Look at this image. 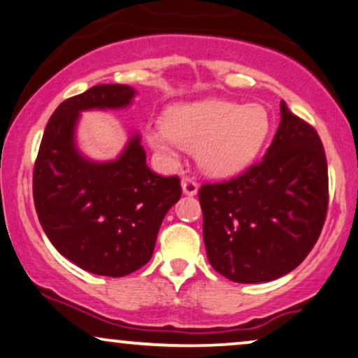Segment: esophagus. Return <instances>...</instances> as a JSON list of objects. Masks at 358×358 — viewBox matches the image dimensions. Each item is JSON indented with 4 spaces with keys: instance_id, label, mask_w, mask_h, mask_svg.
Returning <instances> with one entry per match:
<instances>
[{
    "instance_id": "esophagus-1",
    "label": "esophagus",
    "mask_w": 358,
    "mask_h": 358,
    "mask_svg": "<svg viewBox=\"0 0 358 358\" xmlns=\"http://www.w3.org/2000/svg\"><path fill=\"white\" fill-rule=\"evenodd\" d=\"M181 189H183L186 196H194L198 193V183L191 177H183V180H181Z\"/></svg>"
}]
</instances>
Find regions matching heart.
Returning <instances> with one entry per match:
<instances>
[{
	"instance_id": "heart-1",
	"label": "heart",
	"mask_w": 358,
	"mask_h": 358,
	"mask_svg": "<svg viewBox=\"0 0 358 358\" xmlns=\"http://www.w3.org/2000/svg\"><path fill=\"white\" fill-rule=\"evenodd\" d=\"M271 131V115L261 103L201 100L169 108L164 124L148 131L145 139L169 162L181 149L198 150V164L208 175H238L258 157Z\"/></svg>"
}]
</instances>
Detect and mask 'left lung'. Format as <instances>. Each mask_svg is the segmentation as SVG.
<instances>
[{"mask_svg": "<svg viewBox=\"0 0 358 358\" xmlns=\"http://www.w3.org/2000/svg\"><path fill=\"white\" fill-rule=\"evenodd\" d=\"M213 268L258 284L294 271L313 248L328 213V164L313 127L280 102V123L263 160L236 178L199 189Z\"/></svg>", "mask_w": 358, "mask_h": 358, "instance_id": "8db88e82", "label": "left lung"}]
</instances>
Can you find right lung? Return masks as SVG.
I'll return each mask as SVG.
<instances>
[{"label":"right lung","instance_id":"right-lung-1","mask_svg":"<svg viewBox=\"0 0 358 358\" xmlns=\"http://www.w3.org/2000/svg\"><path fill=\"white\" fill-rule=\"evenodd\" d=\"M124 84H99L64 100L45 128L34 167V203L52 245L80 269L123 278L148 263L165 214L181 196L178 177L145 164L134 133L115 160L95 162L76 145L85 110H117L133 102Z\"/></svg>","mask_w":358,"mask_h":358}]
</instances>
